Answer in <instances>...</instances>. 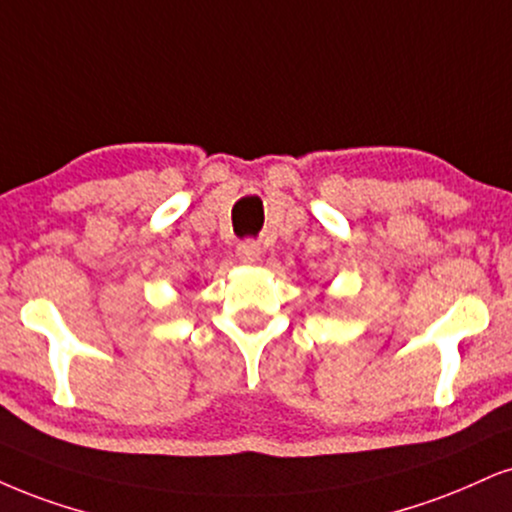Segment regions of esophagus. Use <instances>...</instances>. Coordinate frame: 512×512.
I'll return each mask as SVG.
<instances>
[{
	"mask_svg": "<svg viewBox=\"0 0 512 512\" xmlns=\"http://www.w3.org/2000/svg\"><path fill=\"white\" fill-rule=\"evenodd\" d=\"M237 256L244 266H256L258 258H261V246H258L254 239H244V242H239L237 246Z\"/></svg>",
	"mask_w": 512,
	"mask_h": 512,
	"instance_id": "1",
	"label": "esophagus"
}]
</instances>
